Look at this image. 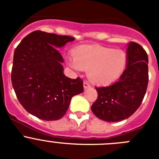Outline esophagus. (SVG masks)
Segmentation results:
<instances>
[{
	"instance_id": "esophagus-1",
	"label": "esophagus",
	"mask_w": 159,
	"mask_h": 159,
	"mask_svg": "<svg viewBox=\"0 0 159 159\" xmlns=\"http://www.w3.org/2000/svg\"><path fill=\"white\" fill-rule=\"evenodd\" d=\"M91 87V85H90L89 83L88 82V81H84V89H86V88H88Z\"/></svg>"
}]
</instances>
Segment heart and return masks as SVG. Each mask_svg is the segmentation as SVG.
Instances as JSON below:
<instances>
[{
  "label": "heart",
  "instance_id": "obj_1",
  "mask_svg": "<svg viewBox=\"0 0 159 159\" xmlns=\"http://www.w3.org/2000/svg\"><path fill=\"white\" fill-rule=\"evenodd\" d=\"M127 64L123 50L102 46H83L75 49L68 64L75 70H88L90 80L95 84H108L121 75Z\"/></svg>",
  "mask_w": 159,
  "mask_h": 159
}]
</instances>
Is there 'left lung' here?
I'll list each match as a JSON object with an SVG mask.
<instances>
[{
	"mask_svg": "<svg viewBox=\"0 0 159 159\" xmlns=\"http://www.w3.org/2000/svg\"><path fill=\"white\" fill-rule=\"evenodd\" d=\"M148 57L140 44L129 42L127 68L119 80L110 86L95 88L98 97L92 106L97 118L119 122L132 116L140 107L149 81Z\"/></svg>",
	"mask_w": 159,
	"mask_h": 159,
	"instance_id": "obj_1",
	"label": "left lung"
}]
</instances>
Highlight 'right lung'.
<instances>
[{"label": "right lung", "mask_w": 159, "mask_h": 159, "mask_svg": "<svg viewBox=\"0 0 159 159\" xmlns=\"http://www.w3.org/2000/svg\"><path fill=\"white\" fill-rule=\"evenodd\" d=\"M75 38L40 30L25 36L15 49L11 80L20 103L32 116L46 121L61 119L71 97L82 93L83 80L63 72L64 59L57 48Z\"/></svg>", "instance_id": "obj_1"}]
</instances>
